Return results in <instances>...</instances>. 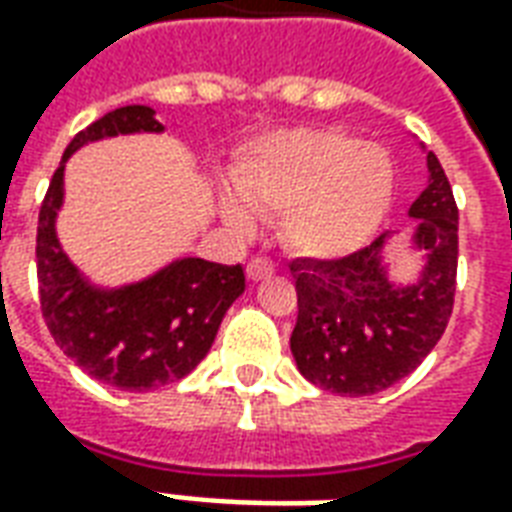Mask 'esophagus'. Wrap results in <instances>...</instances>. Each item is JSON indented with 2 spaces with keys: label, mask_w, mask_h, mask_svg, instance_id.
Segmentation results:
<instances>
[{
  "label": "esophagus",
  "mask_w": 512,
  "mask_h": 512,
  "mask_svg": "<svg viewBox=\"0 0 512 512\" xmlns=\"http://www.w3.org/2000/svg\"><path fill=\"white\" fill-rule=\"evenodd\" d=\"M274 274V266L263 260V257H255V260H249V266H246V277L252 279V282H260V279H268Z\"/></svg>",
  "instance_id": "1"
}]
</instances>
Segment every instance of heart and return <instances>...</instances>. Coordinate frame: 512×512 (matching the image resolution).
Here are the masks:
<instances>
[{"mask_svg": "<svg viewBox=\"0 0 512 512\" xmlns=\"http://www.w3.org/2000/svg\"><path fill=\"white\" fill-rule=\"evenodd\" d=\"M219 213L235 233L257 216H282V238L301 257L343 260L373 241L395 197L384 147L334 128H285L246 142Z\"/></svg>", "mask_w": 512, "mask_h": 512, "instance_id": "b5f03b06", "label": "heart"}]
</instances>
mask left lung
<instances>
[{
	"label": "left lung",
	"instance_id": "obj_1",
	"mask_svg": "<svg viewBox=\"0 0 512 512\" xmlns=\"http://www.w3.org/2000/svg\"><path fill=\"white\" fill-rule=\"evenodd\" d=\"M428 186L408 208L406 252L419 255L414 277H397L386 252L400 233L343 260H293L299 318L290 351L299 373L326 392L376 395L436 348L447 329L458 268V208L439 158L419 142Z\"/></svg>",
	"mask_w": 512,
	"mask_h": 512
}]
</instances>
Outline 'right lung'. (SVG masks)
<instances>
[{"instance_id": "obj_1", "label": "right lung", "mask_w": 512, "mask_h": 512, "mask_svg": "<svg viewBox=\"0 0 512 512\" xmlns=\"http://www.w3.org/2000/svg\"><path fill=\"white\" fill-rule=\"evenodd\" d=\"M134 134H164L156 109L120 106L73 136L40 208L35 255L43 318L65 356L104 384L150 392L189 376L208 356L246 277L241 266L180 255L142 279L101 285L68 257L57 233L68 158L93 142Z\"/></svg>"}]
</instances>
